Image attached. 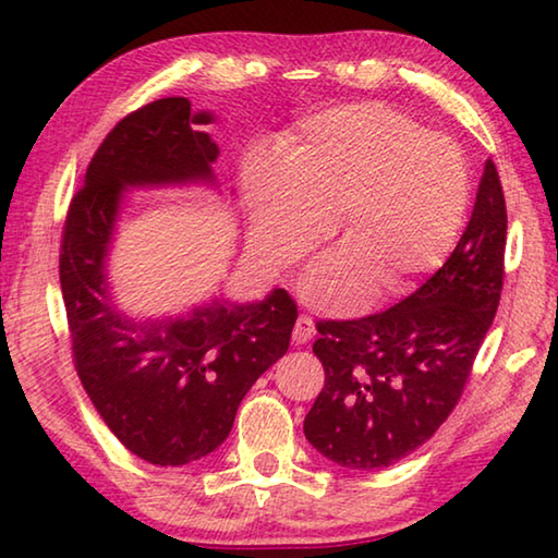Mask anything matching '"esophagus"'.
Wrapping results in <instances>:
<instances>
[{
  "label": "esophagus",
  "mask_w": 558,
  "mask_h": 558,
  "mask_svg": "<svg viewBox=\"0 0 558 558\" xmlns=\"http://www.w3.org/2000/svg\"><path fill=\"white\" fill-rule=\"evenodd\" d=\"M315 337V323L313 317L310 315H300L298 323H295V329H292V342L295 344H305L310 342V339Z\"/></svg>",
  "instance_id": "1"
}]
</instances>
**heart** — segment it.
I'll list each match as a JSON object with an SVG mask.
<instances>
[{
  "instance_id": "1",
  "label": "heart",
  "mask_w": 558,
  "mask_h": 558,
  "mask_svg": "<svg viewBox=\"0 0 558 558\" xmlns=\"http://www.w3.org/2000/svg\"><path fill=\"white\" fill-rule=\"evenodd\" d=\"M470 174L450 140L376 102L319 112L280 149V169L248 177L253 235L276 266L315 251L339 219L342 248L302 292L325 313H352L379 286L405 295L448 258L465 221Z\"/></svg>"
}]
</instances>
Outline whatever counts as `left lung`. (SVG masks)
I'll return each instance as SVG.
<instances>
[{"label": "left lung", "mask_w": 558, "mask_h": 558, "mask_svg": "<svg viewBox=\"0 0 558 558\" xmlns=\"http://www.w3.org/2000/svg\"><path fill=\"white\" fill-rule=\"evenodd\" d=\"M507 206L493 159L450 258L384 313L319 319L325 386L305 438L347 470H381L421 448L460 401L505 280Z\"/></svg>", "instance_id": "left-lung-1"}]
</instances>
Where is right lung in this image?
Wrapping results in <instances>:
<instances>
[{
    "mask_svg": "<svg viewBox=\"0 0 558 558\" xmlns=\"http://www.w3.org/2000/svg\"><path fill=\"white\" fill-rule=\"evenodd\" d=\"M186 98L147 102L122 118L93 155L61 233L59 276L73 364L93 405L137 458L177 468L229 438L258 376L288 352L298 305L216 300L189 317L135 323L108 300L106 256L125 186L211 179L219 147Z\"/></svg>",
    "mask_w": 558,
    "mask_h": 558,
    "instance_id": "add662e5",
    "label": "right lung"
}]
</instances>
